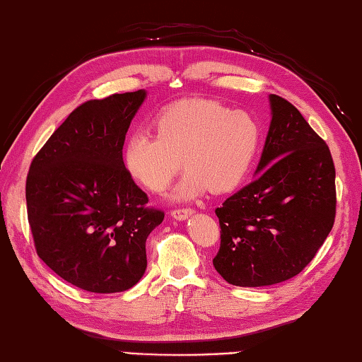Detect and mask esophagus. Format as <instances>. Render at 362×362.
I'll return each mask as SVG.
<instances>
[{"instance_id": "esophagus-1", "label": "esophagus", "mask_w": 362, "mask_h": 362, "mask_svg": "<svg viewBox=\"0 0 362 362\" xmlns=\"http://www.w3.org/2000/svg\"><path fill=\"white\" fill-rule=\"evenodd\" d=\"M194 214H195V211H194V209H190V207L173 209V211L170 212V215L173 216V218H176V220H186V218H189L190 215H194Z\"/></svg>"}]
</instances>
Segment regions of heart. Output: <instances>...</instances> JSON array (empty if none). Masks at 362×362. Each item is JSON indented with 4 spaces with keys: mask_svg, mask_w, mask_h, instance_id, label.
I'll return each instance as SVG.
<instances>
[{
    "mask_svg": "<svg viewBox=\"0 0 362 362\" xmlns=\"http://www.w3.org/2000/svg\"><path fill=\"white\" fill-rule=\"evenodd\" d=\"M155 138L136 134L125 144L128 176L148 192H163L182 168L176 199L209 189L223 194L243 181L260 142L257 120L211 99H186L165 108L153 122ZM183 163H181L180 160Z\"/></svg>",
    "mask_w": 362,
    "mask_h": 362,
    "instance_id": "obj_1",
    "label": "heart"
}]
</instances>
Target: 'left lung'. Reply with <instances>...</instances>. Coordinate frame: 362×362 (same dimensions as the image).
<instances>
[{
    "instance_id": "obj_1",
    "label": "left lung",
    "mask_w": 362,
    "mask_h": 362,
    "mask_svg": "<svg viewBox=\"0 0 362 362\" xmlns=\"http://www.w3.org/2000/svg\"><path fill=\"white\" fill-rule=\"evenodd\" d=\"M271 125L255 178L215 209L221 242L214 267L235 286H268L315 259L336 216L334 164L293 103L271 94Z\"/></svg>"
}]
</instances>
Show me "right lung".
I'll use <instances>...</instances> for the list:
<instances>
[{
	"instance_id": "add662e5",
	"label": "right lung",
	"mask_w": 362,
	"mask_h": 362,
	"mask_svg": "<svg viewBox=\"0 0 362 362\" xmlns=\"http://www.w3.org/2000/svg\"><path fill=\"white\" fill-rule=\"evenodd\" d=\"M146 91L78 105L32 159L28 220L55 274L90 293H120L147 268L146 242L164 212L148 207L122 163L125 134Z\"/></svg>"
}]
</instances>
